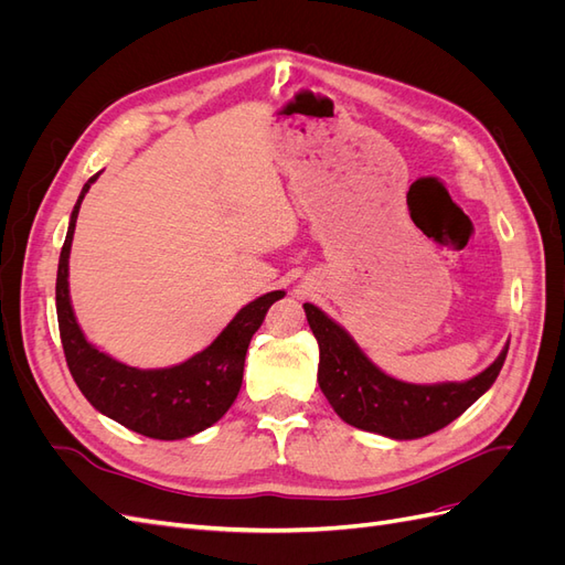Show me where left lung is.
I'll list each match as a JSON object with an SVG mask.
<instances>
[{"label": "left lung", "instance_id": "8db88e82", "mask_svg": "<svg viewBox=\"0 0 565 565\" xmlns=\"http://www.w3.org/2000/svg\"><path fill=\"white\" fill-rule=\"evenodd\" d=\"M303 311L320 347L318 384L334 413L355 429L396 440L429 436L457 419L498 380L509 351L507 344L492 365L467 382L407 384L384 374L318 306L303 303Z\"/></svg>", "mask_w": 565, "mask_h": 565}]
</instances>
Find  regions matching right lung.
<instances>
[{
  "instance_id": "add662e5",
  "label": "right lung",
  "mask_w": 565,
  "mask_h": 565,
  "mask_svg": "<svg viewBox=\"0 0 565 565\" xmlns=\"http://www.w3.org/2000/svg\"><path fill=\"white\" fill-rule=\"evenodd\" d=\"M98 174L82 188L58 259L56 313L67 367L84 398L100 415L127 429L158 440H179L200 434L224 417L237 398L252 334L262 328L270 303L282 299L285 292L276 289L243 306L207 349L174 367L139 370L98 351L79 330L71 289H67V259H71L79 204Z\"/></svg>"
}]
</instances>
